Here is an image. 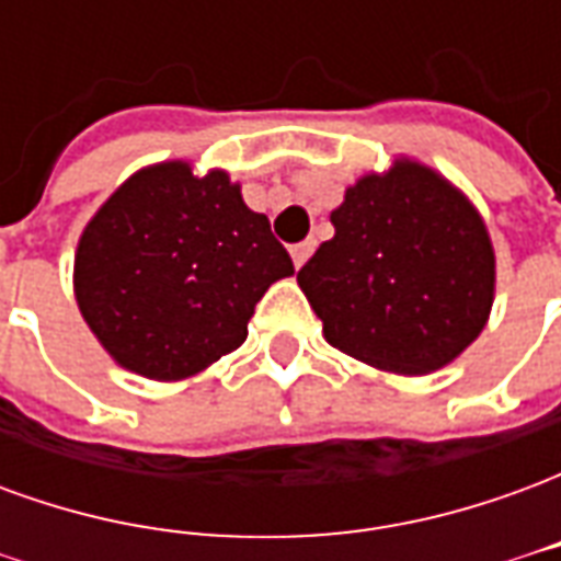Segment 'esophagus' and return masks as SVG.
<instances>
[{
	"label": "esophagus",
	"mask_w": 561,
	"mask_h": 561,
	"mask_svg": "<svg viewBox=\"0 0 561 561\" xmlns=\"http://www.w3.org/2000/svg\"><path fill=\"white\" fill-rule=\"evenodd\" d=\"M316 252V240H304V243L291 245V261L294 267H304L306 261H309V255Z\"/></svg>",
	"instance_id": "34e87169"
}]
</instances>
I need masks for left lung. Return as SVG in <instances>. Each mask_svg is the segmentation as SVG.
Here are the masks:
<instances>
[{
    "label": "left lung",
    "instance_id": "left-lung-1",
    "mask_svg": "<svg viewBox=\"0 0 561 561\" xmlns=\"http://www.w3.org/2000/svg\"><path fill=\"white\" fill-rule=\"evenodd\" d=\"M333 240L297 273L324 340L402 376L447 366L478 340L495 291L481 213L442 173L397 159L330 213Z\"/></svg>",
    "mask_w": 561,
    "mask_h": 561
}]
</instances>
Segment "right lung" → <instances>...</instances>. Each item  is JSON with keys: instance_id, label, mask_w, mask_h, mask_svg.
Masks as SVG:
<instances>
[{"instance_id": "1", "label": "right lung", "mask_w": 561, "mask_h": 561, "mask_svg": "<svg viewBox=\"0 0 561 561\" xmlns=\"http://www.w3.org/2000/svg\"><path fill=\"white\" fill-rule=\"evenodd\" d=\"M264 213L225 171L161 161L131 173L83 228L80 316L116 364L180 381L240 348L255 304L291 276Z\"/></svg>"}]
</instances>
